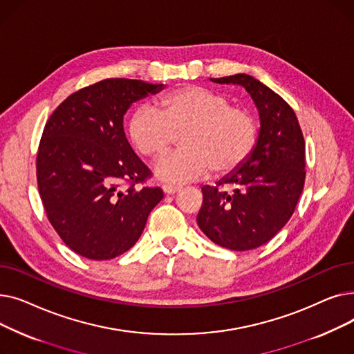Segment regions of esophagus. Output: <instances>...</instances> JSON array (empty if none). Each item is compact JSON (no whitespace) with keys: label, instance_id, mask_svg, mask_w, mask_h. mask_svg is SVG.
<instances>
[{"label":"esophagus","instance_id":"esophagus-1","mask_svg":"<svg viewBox=\"0 0 354 354\" xmlns=\"http://www.w3.org/2000/svg\"><path fill=\"white\" fill-rule=\"evenodd\" d=\"M162 189H163L165 194L172 195V194H175V192L179 191V187H178V185H172V183H163V185H162Z\"/></svg>","mask_w":354,"mask_h":354}]
</instances>
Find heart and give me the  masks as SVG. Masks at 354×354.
<instances>
[{
  "label": "heart",
  "mask_w": 354,
  "mask_h": 354,
  "mask_svg": "<svg viewBox=\"0 0 354 354\" xmlns=\"http://www.w3.org/2000/svg\"><path fill=\"white\" fill-rule=\"evenodd\" d=\"M127 133L146 159L163 156L180 135L178 152L156 167L160 179L183 182L235 174L255 151L259 126L245 107L231 106L227 96L201 86H183L165 93L156 110L138 107L127 122Z\"/></svg>",
  "instance_id": "heart-1"
}]
</instances>
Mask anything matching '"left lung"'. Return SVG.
<instances>
[{
	"instance_id": "1",
	"label": "left lung",
	"mask_w": 354,
	"mask_h": 354,
	"mask_svg": "<svg viewBox=\"0 0 354 354\" xmlns=\"http://www.w3.org/2000/svg\"><path fill=\"white\" fill-rule=\"evenodd\" d=\"M211 80L244 86L261 129L245 165L216 187L202 188L196 222L215 244L248 251L268 243L294 214L306 180V142L291 106L259 80L243 73Z\"/></svg>"
}]
</instances>
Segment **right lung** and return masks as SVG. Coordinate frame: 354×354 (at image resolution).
<instances>
[{"instance_id":"obj_1","label":"right lung","mask_w":354,"mask_h":354,"mask_svg":"<svg viewBox=\"0 0 354 354\" xmlns=\"http://www.w3.org/2000/svg\"><path fill=\"white\" fill-rule=\"evenodd\" d=\"M163 84L106 79L74 91L48 118L37 151V185L50 224L88 259H110L139 239L163 198L129 145L123 116Z\"/></svg>"}]
</instances>
